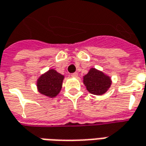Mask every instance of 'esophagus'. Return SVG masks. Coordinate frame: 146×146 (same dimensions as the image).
<instances>
[{
    "label": "esophagus",
    "instance_id": "obj_1",
    "mask_svg": "<svg viewBox=\"0 0 146 146\" xmlns=\"http://www.w3.org/2000/svg\"><path fill=\"white\" fill-rule=\"evenodd\" d=\"M77 76H78V73H73L71 74V76H73V77H76Z\"/></svg>",
    "mask_w": 146,
    "mask_h": 146
}]
</instances>
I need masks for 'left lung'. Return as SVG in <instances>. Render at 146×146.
Returning a JSON list of instances; mask_svg holds the SVG:
<instances>
[{
    "label": "left lung",
    "instance_id": "1",
    "mask_svg": "<svg viewBox=\"0 0 146 146\" xmlns=\"http://www.w3.org/2000/svg\"><path fill=\"white\" fill-rule=\"evenodd\" d=\"M83 82L87 90L96 96L104 94L111 84L110 76L95 68L90 69L88 73L84 76Z\"/></svg>",
    "mask_w": 146,
    "mask_h": 146
}]
</instances>
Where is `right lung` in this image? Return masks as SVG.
<instances>
[{"label":"right lung","mask_w":146,"mask_h":146,"mask_svg":"<svg viewBox=\"0 0 146 146\" xmlns=\"http://www.w3.org/2000/svg\"><path fill=\"white\" fill-rule=\"evenodd\" d=\"M63 80L64 76L52 69L38 77L37 89L41 94L47 97H55L62 89Z\"/></svg>","instance_id":"1"}]
</instances>
